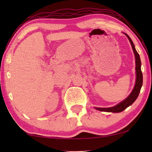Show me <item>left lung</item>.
<instances>
[{
	"label": "left lung",
	"instance_id": "left-lung-1",
	"mask_svg": "<svg viewBox=\"0 0 152 152\" xmlns=\"http://www.w3.org/2000/svg\"><path fill=\"white\" fill-rule=\"evenodd\" d=\"M127 37V38L129 40L131 45H132V49L134 50V53L135 55V59H136V84H135L134 88L133 89L132 92L131 94L126 97V98L118 104L114 106L113 107L109 108H99L95 107V109L98 110L100 111L105 112H112V113H120V112L123 111L124 109H126L128 107H129L133 103L136 101V99L138 97L139 93H140L141 87L142 86V73L141 71V61L140 58L139 56V54L137 53L136 48H135L134 44L129 37L127 34H125Z\"/></svg>",
	"mask_w": 152,
	"mask_h": 152
}]
</instances>
